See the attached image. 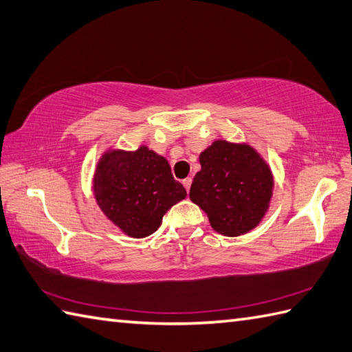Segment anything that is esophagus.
<instances>
[{"label":"esophagus","instance_id":"esophagus-1","mask_svg":"<svg viewBox=\"0 0 352 352\" xmlns=\"http://www.w3.org/2000/svg\"><path fill=\"white\" fill-rule=\"evenodd\" d=\"M182 184H184V186H185V190H186V192H190V188H191V184H192V179H191V177H186V179H184V181H182Z\"/></svg>","mask_w":352,"mask_h":352}]
</instances>
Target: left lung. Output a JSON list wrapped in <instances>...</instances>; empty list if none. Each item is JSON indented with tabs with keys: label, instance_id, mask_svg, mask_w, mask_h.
I'll return each instance as SVG.
<instances>
[{
	"label": "left lung",
	"instance_id": "left-lung-1",
	"mask_svg": "<svg viewBox=\"0 0 352 352\" xmlns=\"http://www.w3.org/2000/svg\"><path fill=\"white\" fill-rule=\"evenodd\" d=\"M201 170L194 176L190 199L205 210L212 229L239 236L254 229L272 196V175L248 144L214 142L200 153Z\"/></svg>",
	"mask_w": 352,
	"mask_h": 352
}]
</instances>
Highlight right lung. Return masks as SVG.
<instances>
[{
	"label": "right lung",
	"instance_id": "obj_1",
	"mask_svg": "<svg viewBox=\"0 0 352 352\" xmlns=\"http://www.w3.org/2000/svg\"><path fill=\"white\" fill-rule=\"evenodd\" d=\"M99 208L132 238L149 236L186 191L166 158L146 146L135 152L111 151L100 158L93 179Z\"/></svg>",
	"mask_w": 352,
	"mask_h": 352
}]
</instances>
